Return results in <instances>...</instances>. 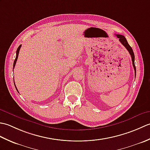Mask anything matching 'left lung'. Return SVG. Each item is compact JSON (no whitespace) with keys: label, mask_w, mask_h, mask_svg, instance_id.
I'll use <instances>...</instances> for the list:
<instances>
[{"label":"left lung","mask_w":150,"mask_h":150,"mask_svg":"<svg viewBox=\"0 0 150 150\" xmlns=\"http://www.w3.org/2000/svg\"><path fill=\"white\" fill-rule=\"evenodd\" d=\"M115 35L117 37L118 39H119V41L121 42V44L126 47V50L128 51V52L129 53L130 55H131L132 57V64H133V68H134L135 70V76H136V68L135 66V55H134V53H133V51L132 48V47L129 45V44L128 43V41H127L125 37L122 35H119V34H116Z\"/></svg>","instance_id":"left-lung-1"}]
</instances>
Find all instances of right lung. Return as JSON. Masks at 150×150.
<instances>
[{
    "instance_id": "add662e5",
    "label": "right lung",
    "mask_w": 150,
    "mask_h": 150,
    "mask_svg": "<svg viewBox=\"0 0 150 150\" xmlns=\"http://www.w3.org/2000/svg\"><path fill=\"white\" fill-rule=\"evenodd\" d=\"M21 47V45L19 46L18 47L17 50V52H16V58H15V60H14V63H13V69H14L15 66V64H16V62H17V59H18V53H19V51H20ZM14 84H15V82H14ZM15 88H16V90H17V91H18L17 89V87H16L15 84Z\"/></svg>"
}]
</instances>
